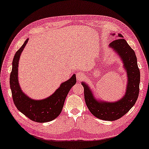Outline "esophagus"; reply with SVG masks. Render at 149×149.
I'll list each match as a JSON object with an SVG mask.
<instances>
[{
    "instance_id": "esophagus-1",
    "label": "esophagus",
    "mask_w": 149,
    "mask_h": 149,
    "mask_svg": "<svg viewBox=\"0 0 149 149\" xmlns=\"http://www.w3.org/2000/svg\"><path fill=\"white\" fill-rule=\"evenodd\" d=\"M76 76L78 81H80L84 77V74L82 72H78L76 74Z\"/></svg>"
}]
</instances>
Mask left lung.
Instances as JSON below:
<instances>
[{
  "label": "left lung",
  "mask_w": 149,
  "mask_h": 149,
  "mask_svg": "<svg viewBox=\"0 0 149 149\" xmlns=\"http://www.w3.org/2000/svg\"><path fill=\"white\" fill-rule=\"evenodd\" d=\"M111 35L114 36L115 34L111 33ZM118 37L111 42L109 47L120 57L126 72L127 83L123 97L114 102L100 100L93 95L89 86L82 82L86 104L88 109L93 116L103 120H116L126 114L135 105L139 92L140 71L135 52L121 34H118Z\"/></svg>",
  "instance_id": "left-lung-1"
}]
</instances>
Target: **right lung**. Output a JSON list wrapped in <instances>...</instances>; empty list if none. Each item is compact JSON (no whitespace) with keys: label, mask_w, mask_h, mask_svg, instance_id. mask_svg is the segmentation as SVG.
Returning a JSON list of instances; mask_svg holds the SVG:
<instances>
[{"label":"right lung","mask_w":149,"mask_h":149,"mask_svg":"<svg viewBox=\"0 0 149 149\" xmlns=\"http://www.w3.org/2000/svg\"><path fill=\"white\" fill-rule=\"evenodd\" d=\"M29 38L18 49L12 61V69L10 78V89L16 108L31 120L40 123L49 122L56 118L61 113L65 99L71 88L77 82L76 75L73 74L49 97L40 100L31 99L23 92L18 81V65L20 56Z\"/></svg>","instance_id":"obj_1"}]
</instances>
